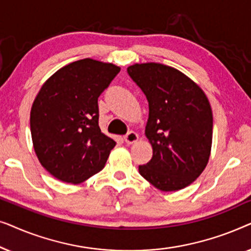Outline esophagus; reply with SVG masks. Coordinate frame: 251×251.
<instances>
[{"label": "esophagus", "mask_w": 251, "mask_h": 251, "mask_svg": "<svg viewBox=\"0 0 251 251\" xmlns=\"http://www.w3.org/2000/svg\"><path fill=\"white\" fill-rule=\"evenodd\" d=\"M123 138H125V142L126 144H135V143L138 142L139 137H138V133H136L135 131H130V132L126 133V135L123 137Z\"/></svg>", "instance_id": "esophagus-1"}]
</instances>
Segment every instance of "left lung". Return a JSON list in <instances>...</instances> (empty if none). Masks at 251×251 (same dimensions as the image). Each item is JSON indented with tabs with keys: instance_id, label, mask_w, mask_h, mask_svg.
I'll return each mask as SVG.
<instances>
[{
	"instance_id": "8db88e82",
	"label": "left lung",
	"mask_w": 251,
	"mask_h": 251,
	"mask_svg": "<svg viewBox=\"0 0 251 251\" xmlns=\"http://www.w3.org/2000/svg\"><path fill=\"white\" fill-rule=\"evenodd\" d=\"M128 74L149 101L145 136L153 149L139 174L163 192L188 186L207 167L212 111L203 90L187 75L159 63L133 64Z\"/></svg>"
}]
</instances>
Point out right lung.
Here are the masks:
<instances>
[{
  "mask_svg": "<svg viewBox=\"0 0 251 251\" xmlns=\"http://www.w3.org/2000/svg\"><path fill=\"white\" fill-rule=\"evenodd\" d=\"M120 70L85 58L61 67L37 92L30 109L34 151L57 179L80 184L105 167L116 143L98 126V97Z\"/></svg>",
  "mask_w": 251,
  "mask_h": 251,
  "instance_id": "right-lung-1",
  "label": "right lung"
}]
</instances>
